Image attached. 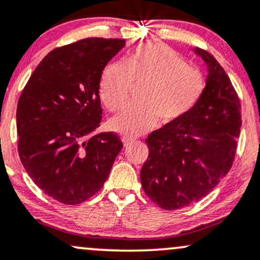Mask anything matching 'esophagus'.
Here are the masks:
<instances>
[{
	"mask_svg": "<svg viewBox=\"0 0 260 260\" xmlns=\"http://www.w3.org/2000/svg\"><path fill=\"white\" fill-rule=\"evenodd\" d=\"M133 141H135V139L131 138V137H127V136L122 137V143H123L124 147H128L131 143H133Z\"/></svg>",
	"mask_w": 260,
	"mask_h": 260,
	"instance_id": "34e87169",
	"label": "esophagus"
}]
</instances>
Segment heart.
<instances>
[{"mask_svg": "<svg viewBox=\"0 0 260 260\" xmlns=\"http://www.w3.org/2000/svg\"><path fill=\"white\" fill-rule=\"evenodd\" d=\"M132 81L139 88L141 102L128 105L110 119L111 128L129 136L142 135L155 124L173 123L189 115L201 100L205 80L201 73L187 67L180 55L159 43H145L104 70L100 96L110 110L127 100Z\"/></svg>", "mask_w": 260, "mask_h": 260, "instance_id": "heart-1", "label": "heart"}]
</instances>
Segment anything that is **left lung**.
<instances>
[{"mask_svg":"<svg viewBox=\"0 0 260 260\" xmlns=\"http://www.w3.org/2000/svg\"><path fill=\"white\" fill-rule=\"evenodd\" d=\"M207 68L205 91L185 117L148 136L142 167L144 192L164 210L198 202L232 167L242 125L241 104L230 78L207 51L193 48Z\"/></svg>","mask_w":260,"mask_h":260,"instance_id":"obj_1","label":"left lung"}]
</instances>
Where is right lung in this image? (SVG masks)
Segmentation results:
<instances>
[{"label":"right lung","mask_w":260,"mask_h":260,"mask_svg":"<svg viewBox=\"0 0 260 260\" xmlns=\"http://www.w3.org/2000/svg\"><path fill=\"white\" fill-rule=\"evenodd\" d=\"M124 45V39L87 38L51 50L18 100L19 158L37 186L61 204L95 195L123 147L116 133L95 131L102 71Z\"/></svg>","instance_id":"add662e5"}]
</instances>
